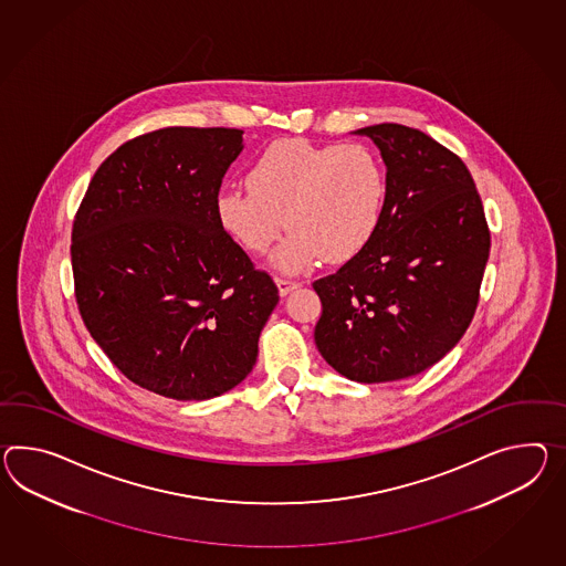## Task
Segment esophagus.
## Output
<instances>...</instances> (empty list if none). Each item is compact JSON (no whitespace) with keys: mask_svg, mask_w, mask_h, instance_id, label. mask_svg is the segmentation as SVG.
Masks as SVG:
<instances>
[{"mask_svg":"<svg viewBox=\"0 0 566 566\" xmlns=\"http://www.w3.org/2000/svg\"><path fill=\"white\" fill-rule=\"evenodd\" d=\"M276 286L280 290V296H289L290 292L294 289H298L301 284L298 282H292V280H284V277H276Z\"/></svg>","mask_w":566,"mask_h":566,"instance_id":"1","label":"esophagus"}]
</instances>
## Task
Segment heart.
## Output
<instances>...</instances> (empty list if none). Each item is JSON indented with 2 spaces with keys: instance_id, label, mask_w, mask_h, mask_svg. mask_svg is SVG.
<instances>
[{
  "instance_id": "b5f03b06",
  "label": "heart",
  "mask_w": 566,
  "mask_h": 566,
  "mask_svg": "<svg viewBox=\"0 0 566 566\" xmlns=\"http://www.w3.org/2000/svg\"><path fill=\"white\" fill-rule=\"evenodd\" d=\"M248 186L219 193V222L251 253H265L284 227L292 229L272 255L284 274H301L321 258H356L385 212V169L356 143L337 147L282 138L255 159Z\"/></svg>"
}]
</instances>
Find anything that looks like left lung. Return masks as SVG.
<instances>
[{
    "label": "left lung",
    "mask_w": 566,
    "mask_h": 566,
    "mask_svg": "<svg viewBox=\"0 0 566 566\" xmlns=\"http://www.w3.org/2000/svg\"><path fill=\"white\" fill-rule=\"evenodd\" d=\"M386 166L373 241L313 289L315 344L356 382L402 380L438 364L474 317L491 234L469 169L409 126H366Z\"/></svg>",
    "instance_id": "left-lung-1"
}]
</instances>
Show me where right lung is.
<instances>
[{
  "label": "right lung",
  "mask_w": 566,
  "mask_h": 566,
  "mask_svg": "<svg viewBox=\"0 0 566 566\" xmlns=\"http://www.w3.org/2000/svg\"><path fill=\"white\" fill-rule=\"evenodd\" d=\"M243 130L169 126L97 167L73 222L83 323L128 380L207 400L248 378L277 296L217 217Z\"/></svg>",
  "instance_id": "1"
}]
</instances>
